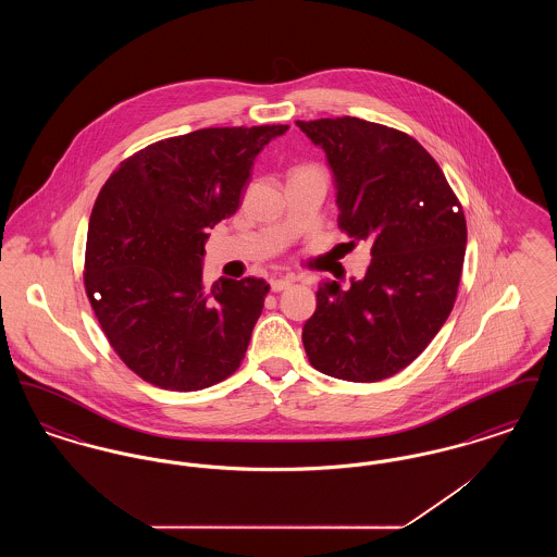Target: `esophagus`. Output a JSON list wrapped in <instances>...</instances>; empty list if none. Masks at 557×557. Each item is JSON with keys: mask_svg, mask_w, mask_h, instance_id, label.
Returning a JSON list of instances; mask_svg holds the SVG:
<instances>
[{"mask_svg": "<svg viewBox=\"0 0 557 557\" xmlns=\"http://www.w3.org/2000/svg\"><path fill=\"white\" fill-rule=\"evenodd\" d=\"M290 277H277V280H271V292H282L286 288H290Z\"/></svg>", "mask_w": 557, "mask_h": 557, "instance_id": "obj_1", "label": "esophagus"}]
</instances>
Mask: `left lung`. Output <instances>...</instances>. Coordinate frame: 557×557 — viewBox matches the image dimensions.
Segmentation results:
<instances>
[{
  "mask_svg": "<svg viewBox=\"0 0 557 557\" xmlns=\"http://www.w3.org/2000/svg\"><path fill=\"white\" fill-rule=\"evenodd\" d=\"M334 173L338 227L371 246L363 280L321 282L302 327L315 370L377 382L422 355L449 318L466 257V216L420 141L357 116L296 121Z\"/></svg>",
  "mask_w": 557,
  "mask_h": 557,
  "instance_id": "8db88e82",
  "label": "left lung"
}]
</instances>
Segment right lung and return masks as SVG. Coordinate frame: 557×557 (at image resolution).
Here are the masks:
<instances>
[{
	"label": "right lung",
	"instance_id": "right-lung-1",
	"mask_svg": "<svg viewBox=\"0 0 557 557\" xmlns=\"http://www.w3.org/2000/svg\"><path fill=\"white\" fill-rule=\"evenodd\" d=\"M288 125L209 127L123 160L89 216L85 292L123 363L177 393L238 370L265 280L202 282L205 244L238 211L257 154Z\"/></svg>",
	"mask_w": 557,
	"mask_h": 557
}]
</instances>
